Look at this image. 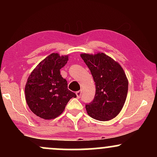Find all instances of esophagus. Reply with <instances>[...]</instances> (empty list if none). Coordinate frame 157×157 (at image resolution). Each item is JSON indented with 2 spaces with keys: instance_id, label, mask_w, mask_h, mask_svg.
Segmentation results:
<instances>
[{
  "instance_id": "34e87169",
  "label": "esophagus",
  "mask_w": 157,
  "mask_h": 157,
  "mask_svg": "<svg viewBox=\"0 0 157 157\" xmlns=\"http://www.w3.org/2000/svg\"><path fill=\"white\" fill-rule=\"evenodd\" d=\"M81 94H82V91H81V90H80V91H77L76 92V95H77V97H81Z\"/></svg>"
}]
</instances>
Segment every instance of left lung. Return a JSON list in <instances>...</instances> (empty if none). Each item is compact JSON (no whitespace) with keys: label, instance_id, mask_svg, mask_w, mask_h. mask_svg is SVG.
Returning <instances> with one entry per match:
<instances>
[{"label":"left lung","instance_id":"8db88e82","mask_svg":"<svg viewBox=\"0 0 157 157\" xmlns=\"http://www.w3.org/2000/svg\"><path fill=\"white\" fill-rule=\"evenodd\" d=\"M91 71L96 86L94 100L86 103L91 117L100 121L114 118L121 111L127 97L128 81L117 62L104 53L81 54Z\"/></svg>","mask_w":157,"mask_h":157}]
</instances>
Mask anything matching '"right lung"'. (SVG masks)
<instances>
[{"label": "right lung", "mask_w": 157, "mask_h": 157, "mask_svg": "<svg viewBox=\"0 0 157 157\" xmlns=\"http://www.w3.org/2000/svg\"><path fill=\"white\" fill-rule=\"evenodd\" d=\"M68 60V55L52 53L28 77L25 86L27 105L39 117L52 120L60 116L70 99L77 97L68 89L67 81L60 75V68Z\"/></svg>", "instance_id": "right-lung-1"}]
</instances>
